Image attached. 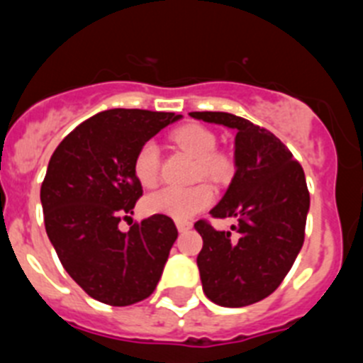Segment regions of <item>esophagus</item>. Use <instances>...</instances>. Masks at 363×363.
Here are the masks:
<instances>
[{
    "label": "esophagus",
    "instance_id": "esophagus-1",
    "mask_svg": "<svg viewBox=\"0 0 363 363\" xmlns=\"http://www.w3.org/2000/svg\"><path fill=\"white\" fill-rule=\"evenodd\" d=\"M175 223H177V229L181 233L189 231V229H191V225H193V223L189 222V220H177V222H175Z\"/></svg>",
    "mask_w": 363,
    "mask_h": 363
}]
</instances>
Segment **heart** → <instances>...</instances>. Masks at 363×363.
Wrapping results in <instances>:
<instances>
[{
    "label": "heart",
    "mask_w": 363,
    "mask_h": 363,
    "mask_svg": "<svg viewBox=\"0 0 363 363\" xmlns=\"http://www.w3.org/2000/svg\"><path fill=\"white\" fill-rule=\"evenodd\" d=\"M179 148L197 159V177H220L228 172L229 162L223 155L215 154L216 138L202 125H184L172 134ZM134 175L145 188H152L159 177V148L154 141H145L134 155ZM215 201V191L208 182L191 188H161L150 193L143 201L147 213L166 215L177 220H186L209 208Z\"/></svg>",
    "instance_id": "obj_1"
}]
</instances>
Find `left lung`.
Returning a JSON list of instances; mask_svg holds the SVG:
<instances>
[{
    "mask_svg": "<svg viewBox=\"0 0 363 363\" xmlns=\"http://www.w3.org/2000/svg\"><path fill=\"white\" fill-rule=\"evenodd\" d=\"M195 120L235 128V177L215 218L238 220L216 231L199 220L202 290L213 303L242 308L269 297L292 269L304 242L310 193L303 166L267 128L229 113H189Z\"/></svg>",
    "mask_w": 363,
    "mask_h": 363,
    "instance_id": "obj_1",
    "label": "left lung"
}]
</instances>
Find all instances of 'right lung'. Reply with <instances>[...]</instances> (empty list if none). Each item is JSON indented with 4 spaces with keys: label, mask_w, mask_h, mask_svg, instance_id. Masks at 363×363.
<instances>
[{
    "label": "right lung",
    "mask_w": 363,
    "mask_h": 363,
    "mask_svg": "<svg viewBox=\"0 0 363 363\" xmlns=\"http://www.w3.org/2000/svg\"><path fill=\"white\" fill-rule=\"evenodd\" d=\"M181 118L143 109L104 111L71 130L50 159L40 186L46 233L66 272L100 303H140L161 279L177 240L174 220L152 215L127 233L118 223L143 195L132 168L135 152Z\"/></svg>",
    "instance_id": "1"
}]
</instances>
